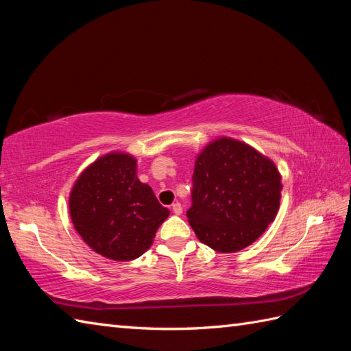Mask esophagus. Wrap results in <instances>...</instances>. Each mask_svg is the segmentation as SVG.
<instances>
[{"label": "esophagus", "mask_w": 351, "mask_h": 351, "mask_svg": "<svg viewBox=\"0 0 351 351\" xmlns=\"http://www.w3.org/2000/svg\"><path fill=\"white\" fill-rule=\"evenodd\" d=\"M171 211H173V214H176V215H181L182 214V205L180 202L173 204V205H171Z\"/></svg>", "instance_id": "34e87169"}]
</instances>
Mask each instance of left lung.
I'll use <instances>...</instances> for the list:
<instances>
[{
  "label": "left lung",
  "instance_id": "1",
  "mask_svg": "<svg viewBox=\"0 0 351 351\" xmlns=\"http://www.w3.org/2000/svg\"><path fill=\"white\" fill-rule=\"evenodd\" d=\"M280 180L274 162L252 146L229 137L211 141L195 162L190 226L217 252L247 247L278 214Z\"/></svg>",
  "mask_w": 351,
  "mask_h": 351
}]
</instances>
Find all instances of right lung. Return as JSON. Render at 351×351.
Segmentation results:
<instances>
[{
  "mask_svg": "<svg viewBox=\"0 0 351 351\" xmlns=\"http://www.w3.org/2000/svg\"><path fill=\"white\" fill-rule=\"evenodd\" d=\"M73 228L88 247L113 261H132L151 247L170 211L137 178L130 154L110 152L92 162L69 196Z\"/></svg>",
  "mask_w": 351,
  "mask_h": 351,
  "instance_id": "1",
  "label": "right lung"
}]
</instances>
